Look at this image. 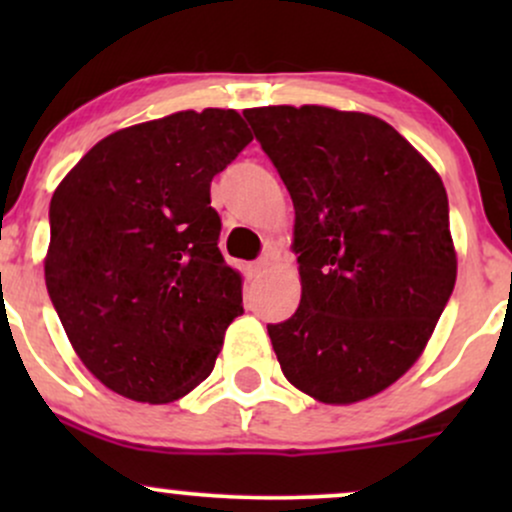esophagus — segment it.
I'll return each instance as SVG.
<instances>
[{"instance_id": "obj_1", "label": "esophagus", "mask_w": 512, "mask_h": 512, "mask_svg": "<svg viewBox=\"0 0 512 512\" xmlns=\"http://www.w3.org/2000/svg\"><path fill=\"white\" fill-rule=\"evenodd\" d=\"M264 269H267V260H257L245 267V274H248V279H257V276L264 274Z\"/></svg>"}]
</instances>
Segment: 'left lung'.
Masks as SVG:
<instances>
[{"instance_id":"left-lung-1","label":"left lung","mask_w":512,"mask_h":512,"mask_svg":"<svg viewBox=\"0 0 512 512\" xmlns=\"http://www.w3.org/2000/svg\"><path fill=\"white\" fill-rule=\"evenodd\" d=\"M296 209L301 305L267 325L286 380L354 404L402 378L455 289L448 195L395 127L325 105L245 110Z\"/></svg>"}]
</instances>
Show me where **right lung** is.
Returning <instances> with one entry per match:
<instances>
[{
  "label": "right lung",
  "instance_id": "1",
  "mask_svg": "<svg viewBox=\"0 0 512 512\" xmlns=\"http://www.w3.org/2000/svg\"><path fill=\"white\" fill-rule=\"evenodd\" d=\"M250 142L236 110H182L105 137L52 195L50 301L117 395L168 404L214 370L243 291L209 187Z\"/></svg>",
  "mask_w": 512,
  "mask_h": 512
}]
</instances>
